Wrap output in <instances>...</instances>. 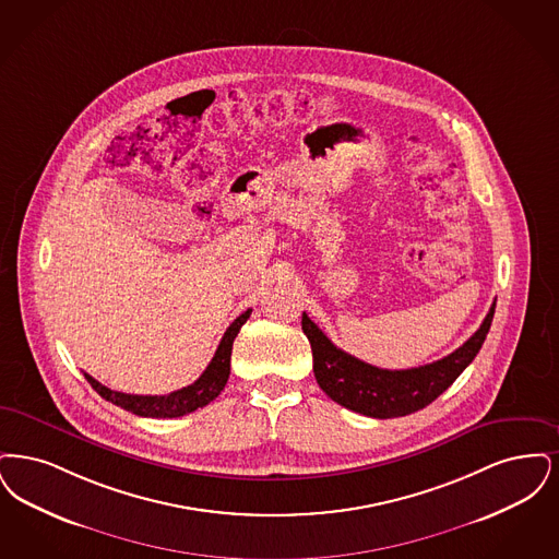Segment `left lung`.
<instances>
[{
  "instance_id": "1",
  "label": "left lung",
  "mask_w": 559,
  "mask_h": 559,
  "mask_svg": "<svg viewBox=\"0 0 559 559\" xmlns=\"http://www.w3.org/2000/svg\"><path fill=\"white\" fill-rule=\"evenodd\" d=\"M495 316V302L483 325L457 350L435 364L412 369H380L359 361L334 346L332 341L302 313V332L311 342L317 384L332 401L350 412L389 419L419 412L449 389L483 348Z\"/></svg>"
}]
</instances>
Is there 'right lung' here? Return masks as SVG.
Masks as SVG:
<instances>
[{
    "instance_id": "1",
    "label": "right lung",
    "mask_w": 559,
    "mask_h": 559,
    "mask_svg": "<svg viewBox=\"0 0 559 559\" xmlns=\"http://www.w3.org/2000/svg\"><path fill=\"white\" fill-rule=\"evenodd\" d=\"M250 313H252V309L243 311L242 316L227 328L209 367L202 371V376L195 380L194 384H190L186 389L175 390V392L163 394V396L124 394V392H117V390H110L108 386L99 384L90 373H83V376L102 399L110 401L112 405L121 407L124 412L135 413L142 417H181L186 413L206 407L211 401L217 399L221 390L225 389L227 378H229L231 346Z\"/></svg>"
}]
</instances>
